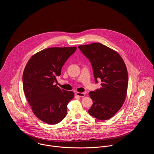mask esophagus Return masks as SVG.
<instances>
[{
    "mask_svg": "<svg viewBox=\"0 0 154 154\" xmlns=\"http://www.w3.org/2000/svg\"><path fill=\"white\" fill-rule=\"evenodd\" d=\"M75 95H76V96H78V97H85V93H84V92H76V93H75Z\"/></svg>",
    "mask_w": 154,
    "mask_h": 154,
    "instance_id": "esophagus-1",
    "label": "esophagus"
}]
</instances>
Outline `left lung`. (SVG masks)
Instances as JSON below:
<instances>
[{
    "mask_svg": "<svg viewBox=\"0 0 154 154\" xmlns=\"http://www.w3.org/2000/svg\"><path fill=\"white\" fill-rule=\"evenodd\" d=\"M89 60L95 81H101V88L91 91L93 104L89 114L100 120L109 119L121 109L127 94L128 74L126 65L115 50L99 43L78 46Z\"/></svg>",
    "mask_w": 154,
    "mask_h": 154,
    "instance_id": "1",
    "label": "left lung"
}]
</instances>
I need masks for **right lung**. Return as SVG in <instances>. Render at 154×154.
Here are the masks:
<instances>
[{
  "label": "right lung",
  "instance_id": "obj_1",
  "mask_svg": "<svg viewBox=\"0 0 154 154\" xmlns=\"http://www.w3.org/2000/svg\"><path fill=\"white\" fill-rule=\"evenodd\" d=\"M76 50V47L45 48L32 56L24 69L22 82L26 98L36 117L46 123L55 125L66 117L67 104L74 93L53 84Z\"/></svg>",
  "mask_w": 154,
  "mask_h": 154
}]
</instances>
